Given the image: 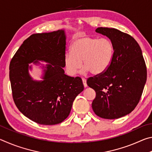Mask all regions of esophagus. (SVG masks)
Instances as JSON below:
<instances>
[{
    "instance_id": "esophagus-1",
    "label": "esophagus",
    "mask_w": 152,
    "mask_h": 152,
    "mask_svg": "<svg viewBox=\"0 0 152 152\" xmlns=\"http://www.w3.org/2000/svg\"><path fill=\"white\" fill-rule=\"evenodd\" d=\"M82 82H83V84H84V87H86L87 86V84H86V80L84 78H82Z\"/></svg>"
}]
</instances>
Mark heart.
I'll return each instance as SVG.
<instances>
[{"label": "heart", "instance_id": "heart-1", "mask_svg": "<svg viewBox=\"0 0 152 152\" xmlns=\"http://www.w3.org/2000/svg\"><path fill=\"white\" fill-rule=\"evenodd\" d=\"M113 53L114 46L110 39L82 35L72 43L71 52L64 55V65L67 72L74 75L80 69L82 61L86 70L99 74L109 67Z\"/></svg>", "mask_w": 152, "mask_h": 152}]
</instances>
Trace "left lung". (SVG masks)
Instances as JSON below:
<instances>
[{"mask_svg":"<svg viewBox=\"0 0 152 152\" xmlns=\"http://www.w3.org/2000/svg\"><path fill=\"white\" fill-rule=\"evenodd\" d=\"M114 46L110 65L103 72L87 79L96 92L92 107L97 116L115 119L134 110L147 80V68L138 43L132 36L114 28L99 27Z\"/></svg>","mask_w":152,"mask_h":152,"instance_id":"left-lung-1","label":"left lung"}]
</instances>
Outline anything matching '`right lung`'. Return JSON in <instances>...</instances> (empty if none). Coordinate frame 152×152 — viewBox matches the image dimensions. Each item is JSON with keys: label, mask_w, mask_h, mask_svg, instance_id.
<instances>
[{"label": "right lung", "mask_w": 152, "mask_h": 152, "mask_svg": "<svg viewBox=\"0 0 152 152\" xmlns=\"http://www.w3.org/2000/svg\"><path fill=\"white\" fill-rule=\"evenodd\" d=\"M65 54L63 30L35 33L24 41L10 62L9 78L15 104L25 117L39 124L51 125L64 121L70 114L75 98L84 90L80 77L64 74ZM37 60L50 63L42 82L33 81L28 73V64Z\"/></svg>", "instance_id": "right-lung-1"}]
</instances>
